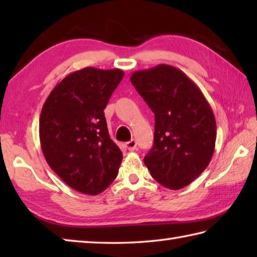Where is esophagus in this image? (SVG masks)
<instances>
[{
  "mask_svg": "<svg viewBox=\"0 0 257 257\" xmlns=\"http://www.w3.org/2000/svg\"><path fill=\"white\" fill-rule=\"evenodd\" d=\"M125 147H127L128 151H135L137 149V142L135 139H132V141L125 143Z\"/></svg>",
  "mask_w": 257,
  "mask_h": 257,
  "instance_id": "1",
  "label": "esophagus"
}]
</instances>
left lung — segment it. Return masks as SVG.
Returning a JSON list of instances; mask_svg holds the SVG:
<instances>
[{
  "instance_id": "1",
  "label": "left lung",
  "mask_w": 257,
  "mask_h": 257,
  "mask_svg": "<svg viewBox=\"0 0 257 257\" xmlns=\"http://www.w3.org/2000/svg\"><path fill=\"white\" fill-rule=\"evenodd\" d=\"M130 80L155 115L154 145L144 163L165 188H184L214 153L216 123L210 104L194 81L168 64L134 72Z\"/></svg>"
}]
</instances>
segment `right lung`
Returning a JSON list of instances; mask_svg holds the SVG:
<instances>
[{"label": "right lung", "mask_w": 257, "mask_h": 257, "mask_svg": "<svg viewBox=\"0 0 257 257\" xmlns=\"http://www.w3.org/2000/svg\"><path fill=\"white\" fill-rule=\"evenodd\" d=\"M123 75L120 69L84 68L63 78L43 105L40 139L46 162L82 194L102 193L118 176L122 153L108 135L104 108Z\"/></svg>", "instance_id": "1"}]
</instances>
